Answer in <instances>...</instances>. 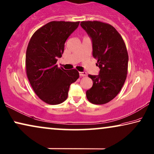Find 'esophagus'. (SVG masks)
Masks as SVG:
<instances>
[{
    "mask_svg": "<svg viewBox=\"0 0 154 154\" xmlns=\"http://www.w3.org/2000/svg\"><path fill=\"white\" fill-rule=\"evenodd\" d=\"M79 74H80V75H81V77L87 76V73L86 72H80Z\"/></svg>",
    "mask_w": 154,
    "mask_h": 154,
    "instance_id": "34e87169",
    "label": "esophagus"
}]
</instances>
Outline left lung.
<instances>
[{"label": "left lung", "mask_w": 154, "mask_h": 154, "mask_svg": "<svg viewBox=\"0 0 154 154\" xmlns=\"http://www.w3.org/2000/svg\"><path fill=\"white\" fill-rule=\"evenodd\" d=\"M81 27L92 41V55L100 68L98 75H88L93 85L86 97L93 104L108 103L123 87L128 73V55L121 35L110 24L99 21H84Z\"/></svg>", "instance_id": "8db88e82"}]
</instances>
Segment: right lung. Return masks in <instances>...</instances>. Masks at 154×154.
Segmentation results:
<instances>
[{"instance_id": "add662e5", "label": "right lung", "mask_w": 154, "mask_h": 154, "mask_svg": "<svg viewBox=\"0 0 154 154\" xmlns=\"http://www.w3.org/2000/svg\"><path fill=\"white\" fill-rule=\"evenodd\" d=\"M80 21H51L31 37L26 55L28 81L40 99L57 105L67 99L70 85L77 81L76 69L65 70L56 62L64 52V44Z\"/></svg>"}]
</instances>
